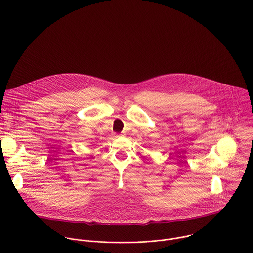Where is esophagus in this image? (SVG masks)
Returning a JSON list of instances; mask_svg holds the SVG:
<instances>
[{
  "label": "esophagus",
  "instance_id": "34e87169",
  "mask_svg": "<svg viewBox=\"0 0 253 253\" xmlns=\"http://www.w3.org/2000/svg\"><path fill=\"white\" fill-rule=\"evenodd\" d=\"M124 135L123 134H118V135H116V137H123Z\"/></svg>",
  "mask_w": 253,
  "mask_h": 253
}]
</instances>
